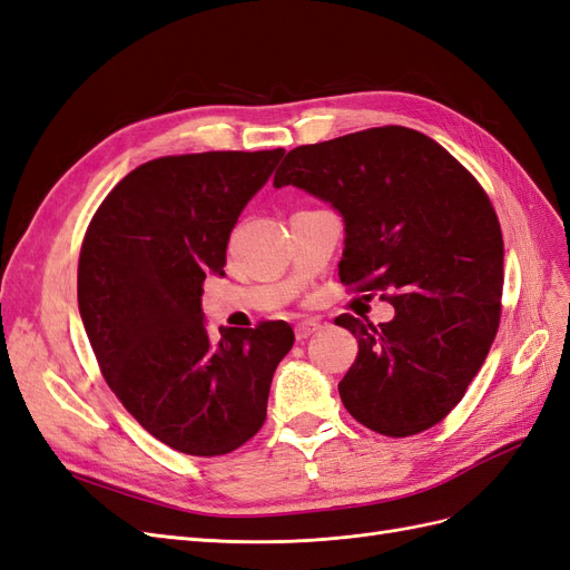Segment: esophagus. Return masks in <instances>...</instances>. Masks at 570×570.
I'll return each instance as SVG.
<instances>
[{
  "label": "esophagus",
  "mask_w": 570,
  "mask_h": 570,
  "mask_svg": "<svg viewBox=\"0 0 570 570\" xmlns=\"http://www.w3.org/2000/svg\"><path fill=\"white\" fill-rule=\"evenodd\" d=\"M316 331H321V323L318 321H302L295 325V337L299 342H304L306 337H312Z\"/></svg>",
  "instance_id": "34e87169"
}]
</instances>
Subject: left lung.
Instances as JSON below:
<instances>
[{
    "instance_id": "left-lung-1",
    "label": "left lung",
    "mask_w": 570,
    "mask_h": 570,
    "mask_svg": "<svg viewBox=\"0 0 570 570\" xmlns=\"http://www.w3.org/2000/svg\"><path fill=\"white\" fill-rule=\"evenodd\" d=\"M275 187L295 185L344 218L340 281L394 306L390 323L342 314L358 340L342 404L375 433L438 425L485 364L502 318L504 239L482 185L450 151L404 126L287 151Z\"/></svg>"
}]
</instances>
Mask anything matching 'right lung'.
<instances>
[{
	"label": "right lung",
	"instance_id": "1",
	"mask_svg": "<svg viewBox=\"0 0 570 570\" xmlns=\"http://www.w3.org/2000/svg\"><path fill=\"white\" fill-rule=\"evenodd\" d=\"M285 149L151 159L99 204L82 237L78 308L107 385L149 435L223 456L266 421L273 373L295 344L285 321H202V285L223 275L239 212Z\"/></svg>",
	"mask_w": 570,
	"mask_h": 570
}]
</instances>
